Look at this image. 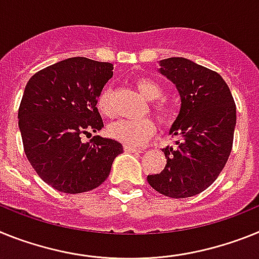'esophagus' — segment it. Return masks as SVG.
I'll use <instances>...</instances> for the list:
<instances>
[{
  "label": "esophagus",
  "mask_w": 259,
  "mask_h": 259,
  "mask_svg": "<svg viewBox=\"0 0 259 259\" xmlns=\"http://www.w3.org/2000/svg\"><path fill=\"white\" fill-rule=\"evenodd\" d=\"M123 150H125L126 152H133V154H139V152H142V150H141V148L132 147V146H127V145L123 146Z\"/></svg>",
  "instance_id": "1"
}]
</instances>
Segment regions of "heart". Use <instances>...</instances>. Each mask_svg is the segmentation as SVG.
<instances>
[{
    "label": "heart",
    "mask_w": 259,
    "mask_h": 259,
    "mask_svg": "<svg viewBox=\"0 0 259 259\" xmlns=\"http://www.w3.org/2000/svg\"><path fill=\"white\" fill-rule=\"evenodd\" d=\"M137 91L150 100V111L161 123H169L175 116L173 105L167 99L161 98L163 89L157 82L148 78H138L134 82ZM98 109L103 116H112L113 108L111 102V91L105 89L98 98ZM155 122L150 117L139 120H117L108 127V134L113 139L132 147L142 146L155 133Z\"/></svg>",
    "instance_id": "1"
}]
</instances>
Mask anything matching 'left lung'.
<instances>
[{"instance_id": "8db88e82", "label": "left lung", "mask_w": 259, "mask_h": 259, "mask_svg": "<svg viewBox=\"0 0 259 259\" xmlns=\"http://www.w3.org/2000/svg\"><path fill=\"white\" fill-rule=\"evenodd\" d=\"M160 66V73L179 90L181 109L169 132L175 146L163 148L167 164L160 173L147 176V181L167 197H193L218 179L228 160L236 104L217 71L183 57L165 58Z\"/></svg>"}]
</instances>
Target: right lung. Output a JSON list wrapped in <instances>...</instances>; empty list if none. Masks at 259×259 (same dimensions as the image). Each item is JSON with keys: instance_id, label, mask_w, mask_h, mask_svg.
Here are the masks:
<instances>
[{"instance_id": "obj_1", "label": "right lung", "mask_w": 259, "mask_h": 259, "mask_svg": "<svg viewBox=\"0 0 259 259\" xmlns=\"http://www.w3.org/2000/svg\"><path fill=\"white\" fill-rule=\"evenodd\" d=\"M112 70L108 62L67 58L33 74L24 89L18 111L24 152L40 179L58 192L98 188L123 151L114 139H80L103 127L96 104Z\"/></svg>"}]
</instances>
